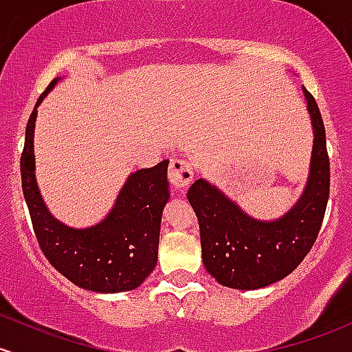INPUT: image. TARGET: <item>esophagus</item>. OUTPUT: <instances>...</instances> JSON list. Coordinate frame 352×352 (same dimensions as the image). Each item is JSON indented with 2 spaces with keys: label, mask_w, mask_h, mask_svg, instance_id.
I'll return each mask as SVG.
<instances>
[{
  "label": "esophagus",
  "mask_w": 352,
  "mask_h": 352,
  "mask_svg": "<svg viewBox=\"0 0 352 352\" xmlns=\"http://www.w3.org/2000/svg\"><path fill=\"white\" fill-rule=\"evenodd\" d=\"M194 179V172H192V165L187 160H179L173 158L170 160L168 167V182L175 188H184Z\"/></svg>",
  "instance_id": "34e87169"
}]
</instances>
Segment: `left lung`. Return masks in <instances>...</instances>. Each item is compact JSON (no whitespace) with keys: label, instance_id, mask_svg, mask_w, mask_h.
Returning a JSON list of instances; mask_svg holds the SVG:
<instances>
[{"label":"left lung","instance_id":"1","mask_svg":"<svg viewBox=\"0 0 352 352\" xmlns=\"http://www.w3.org/2000/svg\"><path fill=\"white\" fill-rule=\"evenodd\" d=\"M302 90L314 145L306 188L287 214L269 222L250 217L204 179L195 180L187 192L199 219L204 265L226 287L254 291L284 279L318 239L329 199V157L318 103L306 88Z\"/></svg>","mask_w":352,"mask_h":352}]
</instances>
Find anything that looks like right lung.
Wrapping results in <instances>:
<instances>
[{"label": "right lung", "instance_id": "add662e5", "mask_svg": "<svg viewBox=\"0 0 352 352\" xmlns=\"http://www.w3.org/2000/svg\"><path fill=\"white\" fill-rule=\"evenodd\" d=\"M58 80L48 85L36 107ZM36 107L26 125L19 165L23 195L38 244L50 264L78 287L105 294L133 291L157 265L162 214L170 197L168 160L130 173L102 222L88 229H73L50 214L38 188L33 153Z\"/></svg>", "mask_w": 352, "mask_h": 352}]
</instances>
